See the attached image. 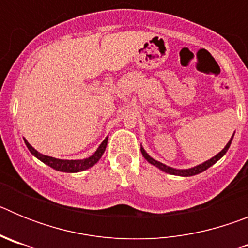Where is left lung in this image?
<instances>
[{"mask_svg": "<svg viewBox=\"0 0 248 248\" xmlns=\"http://www.w3.org/2000/svg\"><path fill=\"white\" fill-rule=\"evenodd\" d=\"M232 138H233V135H232ZM232 138L230 139L229 143L226 144V146L222 149V150L218 153L217 155H215L214 157H211L210 160H207V161H205V163L200 164V165L195 166V168H191V169H185V170H179V169H174V168H170V166H166L164 165V164L159 163V161H156V160H154L153 157L150 156V155L146 153L145 150H144V148H140V150H141V154H143V156L145 157L146 160H148L149 163L153 164L154 166H156V168H159L160 170H163V171L168 172V174H171V175H179V176H194V175H198L200 174V172L205 171L206 169H209L210 166L214 165L216 161H218V160L221 159V157L223 156V155L226 154V151L229 150L230 145H231V141H232Z\"/></svg>", "mask_w": 248, "mask_h": 248, "instance_id": "8db88e82", "label": "left lung"}]
</instances>
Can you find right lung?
I'll return each instance as SVG.
<instances>
[{
	"mask_svg": "<svg viewBox=\"0 0 248 248\" xmlns=\"http://www.w3.org/2000/svg\"><path fill=\"white\" fill-rule=\"evenodd\" d=\"M25 143L26 145H27L28 150H30L37 159L41 160L42 163L47 164L50 168H53L54 170H58V171L63 172H79L83 171V170H87V169L92 168L94 164L98 163V160H99L100 157H102V155L104 154L105 148H107V143H108V138H105V139L103 140V143L100 144L99 148L97 149V151H95L92 156L83 160H62L56 159V157L52 156H47V155L41 154V153H38L36 149L32 148L26 139Z\"/></svg>",
	"mask_w": 248,
	"mask_h": 248,
	"instance_id": "1",
	"label": "right lung"
}]
</instances>
